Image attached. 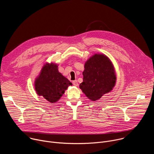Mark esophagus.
Segmentation results:
<instances>
[{"label":"esophagus","mask_w":154,"mask_h":154,"mask_svg":"<svg viewBox=\"0 0 154 154\" xmlns=\"http://www.w3.org/2000/svg\"><path fill=\"white\" fill-rule=\"evenodd\" d=\"M72 83H73V85H74V86H78V83H77V80H74V81H72Z\"/></svg>","instance_id":"esophagus-1"}]
</instances>
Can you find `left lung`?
I'll list each match as a JSON object with an SVG mask.
<instances>
[{"label": "left lung", "instance_id": "1", "mask_svg": "<svg viewBox=\"0 0 154 154\" xmlns=\"http://www.w3.org/2000/svg\"><path fill=\"white\" fill-rule=\"evenodd\" d=\"M84 68L83 82L79 86L88 98L96 101L113 90L116 76L113 64L108 57L96 54L85 62Z\"/></svg>", "mask_w": 154, "mask_h": 154}]
</instances>
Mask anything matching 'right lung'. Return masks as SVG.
I'll use <instances>...</instances> for the list:
<instances>
[{"label":"right lung","instance_id":"obj_1","mask_svg":"<svg viewBox=\"0 0 154 154\" xmlns=\"http://www.w3.org/2000/svg\"><path fill=\"white\" fill-rule=\"evenodd\" d=\"M70 85L72 83L59 72L58 65L52 63L43 66L35 81L37 94L52 103L57 102Z\"/></svg>","mask_w":154,"mask_h":154}]
</instances>
